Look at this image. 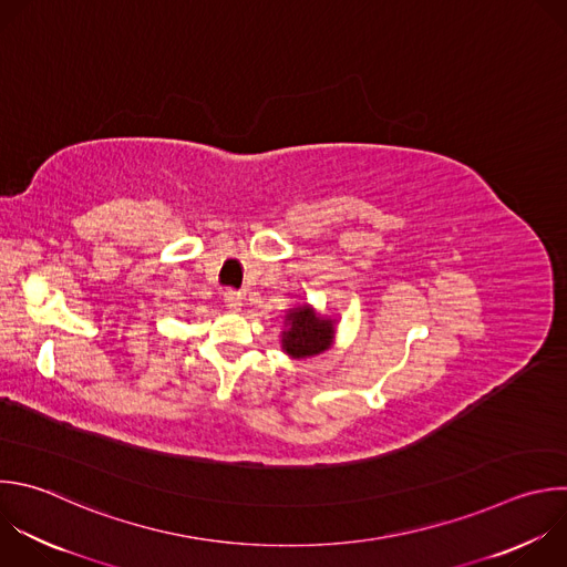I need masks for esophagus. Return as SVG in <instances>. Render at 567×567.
<instances>
[{"label": "esophagus", "mask_w": 567, "mask_h": 567, "mask_svg": "<svg viewBox=\"0 0 567 567\" xmlns=\"http://www.w3.org/2000/svg\"><path fill=\"white\" fill-rule=\"evenodd\" d=\"M225 305H227L231 311H240V309H243V293L229 289V291L225 293Z\"/></svg>", "instance_id": "esophagus-1"}]
</instances>
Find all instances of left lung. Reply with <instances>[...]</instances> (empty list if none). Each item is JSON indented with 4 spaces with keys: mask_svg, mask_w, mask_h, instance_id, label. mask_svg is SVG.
Here are the masks:
<instances>
[{
    "mask_svg": "<svg viewBox=\"0 0 567 567\" xmlns=\"http://www.w3.org/2000/svg\"><path fill=\"white\" fill-rule=\"evenodd\" d=\"M333 318L320 316L311 305H300L287 311L282 349L291 358H309L327 351L333 342Z\"/></svg>",
    "mask_w": 567,
    "mask_h": 567,
    "instance_id": "obj_1",
    "label": "left lung"
}]
</instances>
